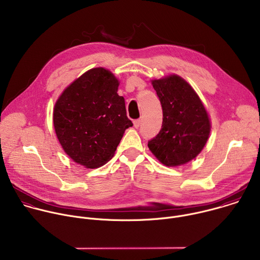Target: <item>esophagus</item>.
<instances>
[{
    "instance_id": "obj_1",
    "label": "esophagus",
    "mask_w": 260,
    "mask_h": 260,
    "mask_svg": "<svg viewBox=\"0 0 260 260\" xmlns=\"http://www.w3.org/2000/svg\"><path fill=\"white\" fill-rule=\"evenodd\" d=\"M141 122H142L141 119H136V120H134V126L138 128V127L141 125Z\"/></svg>"
}]
</instances>
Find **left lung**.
Masks as SVG:
<instances>
[{"mask_svg":"<svg viewBox=\"0 0 260 260\" xmlns=\"http://www.w3.org/2000/svg\"><path fill=\"white\" fill-rule=\"evenodd\" d=\"M153 88L162 108L159 133L148 147L165 166H181L193 159L210 134L207 111L191 86L177 75L153 80Z\"/></svg>","mask_w":260,"mask_h":260,"instance_id":"obj_1","label":"left lung"}]
</instances>
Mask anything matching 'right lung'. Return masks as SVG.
Listing matches in <instances>:
<instances>
[{"mask_svg": "<svg viewBox=\"0 0 260 260\" xmlns=\"http://www.w3.org/2000/svg\"><path fill=\"white\" fill-rule=\"evenodd\" d=\"M118 80L104 68L84 73L59 96L53 124L64 152L77 164L94 169L112 158L124 131L126 116Z\"/></svg>", "mask_w": 260, "mask_h": 260, "instance_id": "add662e5", "label": "right lung"}]
</instances>
